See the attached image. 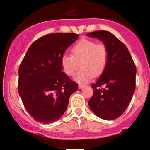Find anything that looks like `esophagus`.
Wrapping results in <instances>:
<instances>
[{
    "label": "esophagus",
    "instance_id": "obj_1",
    "mask_svg": "<svg viewBox=\"0 0 150 150\" xmlns=\"http://www.w3.org/2000/svg\"><path fill=\"white\" fill-rule=\"evenodd\" d=\"M78 88H79V89H82L83 88H84V85H82V84H79Z\"/></svg>",
    "mask_w": 150,
    "mask_h": 150
}]
</instances>
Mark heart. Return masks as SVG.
<instances>
[{"mask_svg":"<svg viewBox=\"0 0 150 150\" xmlns=\"http://www.w3.org/2000/svg\"><path fill=\"white\" fill-rule=\"evenodd\" d=\"M71 54L72 56L65 54L62 57V68L66 75L73 76L80 64L81 69L75 77L79 83H87L94 76H99L107 66L108 50L106 45L90 39L77 41L71 49Z\"/></svg>","mask_w":150,"mask_h":150,"instance_id":"b5f03b06","label":"heart"}]
</instances>
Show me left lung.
I'll use <instances>...</instances> for the list:
<instances>
[{
  "instance_id": "1",
  "label": "left lung",
  "mask_w": 150,
  "mask_h": 150,
  "mask_svg": "<svg viewBox=\"0 0 150 150\" xmlns=\"http://www.w3.org/2000/svg\"><path fill=\"white\" fill-rule=\"evenodd\" d=\"M86 36L100 39L108 50L107 66L100 78L91 85L93 95L88 106L100 118L114 120L124 113L135 91V64L125 45L112 33L99 30ZM102 86L105 88H101Z\"/></svg>"
}]
</instances>
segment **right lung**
I'll use <instances>...</instances> for the list:
<instances>
[{"label":"right lung","instance_id":"add662e5","mask_svg":"<svg viewBox=\"0 0 150 150\" xmlns=\"http://www.w3.org/2000/svg\"><path fill=\"white\" fill-rule=\"evenodd\" d=\"M75 33H53L30 46L18 69V91L27 111L44 124L58 120L78 84L62 71L61 58L77 39Z\"/></svg>","mask_w":150,"mask_h":150}]
</instances>
